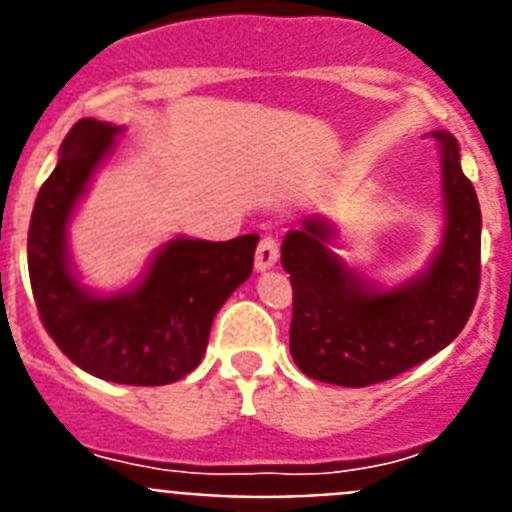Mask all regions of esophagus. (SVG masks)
<instances>
[{
  "mask_svg": "<svg viewBox=\"0 0 512 512\" xmlns=\"http://www.w3.org/2000/svg\"><path fill=\"white\" fill-rule=\"evenodd\" d=\"M277 259H279V243L266 235V238H261L259 241V248H256V269L259 271L271 269V266L277 264Z\"/></svg>",
  "mask_w": 512,
  "mask_h": 512,
  "instance_id": "34e87169",
  "label": "esophagus"
}]
</instances>
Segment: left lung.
Here are the masks:
<instances>
[{"instance_id": "8db88e82", "label": "left lung", "mask_w": 512, "mask_h": 512, "mask_svg": "<svg viewBox=\"0 0 512 512\" xmlns=\"http://www.w3.org/2000/svg\"><path fill=\"white\" fill-rule=\"evenodd\" d=\"M441 151L446 228L428 271L379 289L348 269L325 217H305L282 243L292 279L289 351L300 372L338 387H369L408 372L449 346L467 325L479 292L482 212L451 133H431Z\"/></svg>"}]
</instances>
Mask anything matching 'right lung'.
<instances>
[{
    "label": "right lung",
    "mask_w": 512,
    "mask_h": 512,
    "mask_svg": "<svg viewBox=\"0 0 512 512\" xmlns=\"http://www.w3.org/2000/svg\"><path fill=\"white\" fill-rule=\"evenodd\" d=\"M120 128L84 117L63 138L58 164L40 187L27 269L48 336L84 372L117 384L158 387L202 361L215 312L253 269L259 235L233 241L174 238L158 248L143 282L99 297L71 269L66 225Z\"/></svg>",
    "instance_id": "add662e5"
}]
</instances>
